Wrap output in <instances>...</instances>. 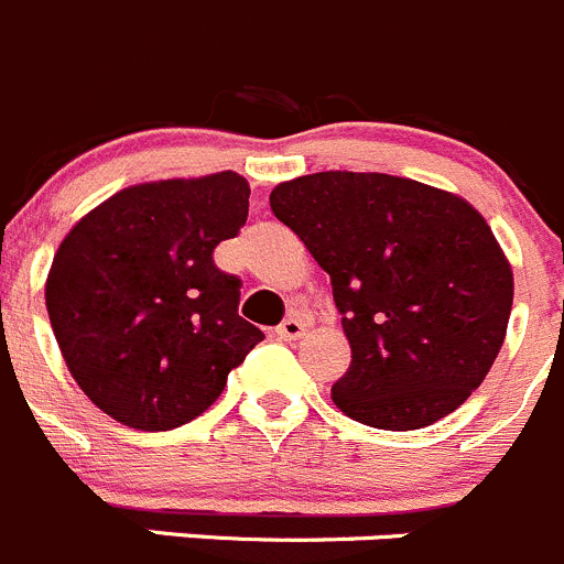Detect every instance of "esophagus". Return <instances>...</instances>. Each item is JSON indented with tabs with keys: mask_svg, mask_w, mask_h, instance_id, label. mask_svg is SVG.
<instances>
[{
	"mask_svg": "<svg viewBox=\"0 0 564 564\" xmlns=\"http://www.w3.org/2000/svg\"><path fill=\"white\" fill-rule=\"evenodd\" d=\"M304 332H307V329H304V324L299 318H285V321H282V324L276 326V337H279V340H288V343L299 340V337H302Z\"/></svg>",
	"mask_w": 564,
	"mask_h": 564,
	"instance_id": "obj_1",
	"label": "esophagus"
}]
</instances>
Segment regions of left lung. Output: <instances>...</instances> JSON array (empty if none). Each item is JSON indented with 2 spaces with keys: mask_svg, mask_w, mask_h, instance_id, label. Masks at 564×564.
<instances>
[{
  "mask_svg": "<svg viewBox=\"0 0 564 564\" xmlns=\"http://www.w3.org/2000/svg\"><path fill=\"white\" fill-rule=\"evenodd\" d=\"M271 210L332 279L351 366L332 401L406 432L446 417L501 351L512 268L454 193L390 174L321 171L271 191Z\"/></svg>",
  "mask_w": 564,
  "mask_h": 564,
  "instance_id": "1",
  "label": "left lung"
}]
</instances>
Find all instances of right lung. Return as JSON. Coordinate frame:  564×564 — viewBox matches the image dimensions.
Returning <instances> with one entry per match:
<instances>
[{
  "label": "right lung",
  "instance_id": "obj_1",
  "mask_svg": "<svg viewBox=\"0 0 564 564\" xmlns=\"http://www.w3.org/2000/svg\"><path fill=\"white\" fill-rule=\"evenodd\" d=\"M249 216L232 171L127 187L57 249L46 310L68 371L118 423L169 432L207 410L262 340L213 260Z\"/></svg>",
  "mask_w": 564,
  "mask_h": 564
}]
</instances>
